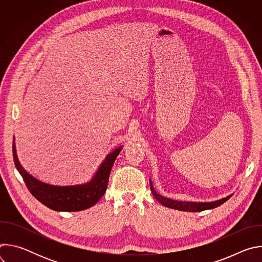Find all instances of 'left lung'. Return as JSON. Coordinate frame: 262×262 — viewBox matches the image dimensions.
<instances>
[{"mask_svg":"<svg viewBox=\"0 0 262 262\" xmlns=\"http://www.w3.org/2000/svg\"><path fill=\"white\" fill-rule=\"evenodd\" d=\"M149 183H150V189L151 192L155 196V198L164 206L172 208V209H177V210H181V211H192V212H197V211H203L206 209H212L215 208L220 205H222L223 203H225L229 198L232 197V194L222 198L220 200H215V201H211V202H191V201H178V200H173L170 198H166L162 195H160L159 193H157V191L155 190L154 185L151 180H149Z\"/></svg>","mask_w":262,"mask_h":262,"instance_id":"obj_1","label":"left lung"}]
</instances>
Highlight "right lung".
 Listing matches in <instances>:
<instances>
[{
    "mask_svg": "<svg viewBox=\"0 0 262 262\" xmlns=\"http://www.w3.org/2000/svg\"><path fill=\"white\" fill-rule=\"evenodd\" d=\"M121 150L122 146H119L110 152L88 182L76 185H53L29 174L18 161L14 141L12 146L14 165L30 193L39 202L56 211L84 210L100 200L106 191L112 167Z\"/></svg>",
    "mask_w": 262,
    "mask_h": 262,
    "instance_id": "obj_1",
    "label": "right lung"
}]
</instances>
